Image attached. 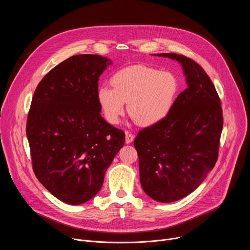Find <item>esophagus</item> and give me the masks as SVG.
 <instances>
[{
	"label": "esophagus",
	"instance_id": "esophagus-1",
	"mask_svg": "<svg viewBox=\"0 0 250 250\" xmlns=\"http://www.w3.org/2000/svg\"><path fill=\"white\" fill-rule=\"evenodd\" d=\"M133 139H134V135L131 132H129L128 130H126L125 131V144H127V145L131 144Z\"/></svg>",
	"mask_w": 250,
	"mask_h": 250
}]
</instances>
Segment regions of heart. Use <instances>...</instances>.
Listing matches in <instances>:
<instances>
[{
  "instance_id": "heart-1",
  "label": "heart",
  "mask_w": 250,
  "mask_h": 250,
  "mask_svg": "<svg viewBox=\"0 0 250 250\" xmlns=\"http://www.w3.org/2000/svg\"><path fill=\"white\" fill-rule=\"evenodd\" d=\"M112 87L100 86L97 100L104 118L116 125L127 113L142 126L161 123L171 112L177 98V78L167 71H158L146 65L125 67L112 77Z\"/></svg>"
}]
</instances>
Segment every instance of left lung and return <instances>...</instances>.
Masks as SVG:
<instances>
[{
  "instance_id": "8db88e82",
  "label": "left lung",
  "mask_w": 250,
  "mask_h": 250,
  "mask_svg": "<svg viewBox=\"0 0 250 250\" xmlns=\"http://www.w3.org/2000/svg\"><path fill=\"white\" fill-rule=\"evenodd\" d=\"M157 56L181 64L187 89L166 119L137 133L133 146L142 189L157 202L171 203L195 191L215 166L224 119L216 88L198 63L176 53Z\"/></svg>"
}]
</instances>
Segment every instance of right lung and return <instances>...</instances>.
<instances>
[{
    "label": "right lung",
    "instance_id": "obj_1",
    "mask_svg": "<svg viewBox=\"0 0 250 250\" xmlns=\"http://www.w3.org/2000/svg\"><path fill=\"white\" fill-rule=\"evenodd\" d=\"M109 58L80 54L64 60L35 89L26 123L33 172L57 199L80 205L102 188L125 145V132L101 116L98 81Z\"/></svg>",
    "mask_w": 250,
    "mask_h": 250
}]
</instances>
